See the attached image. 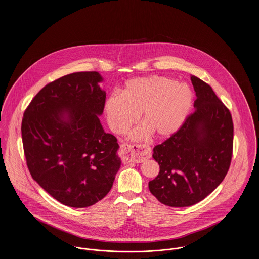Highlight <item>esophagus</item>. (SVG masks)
Instances as JSON below:
<instances>
[{
	"instance_id": "obj_1",
	"label": "esophagus",
	"mask_w": 259,
	"mask_h": 259,
	"mask_svg": "<svg viewBox=\"0 0 259 259\" xmlns=\"http://www.w3.org/2000/svg\"><path fill=\"white\" fill-rule=\"evenodd\" d=\"M122 154L126 155L127 159L134 163H142L151 157V151L145 145H121Z\"/></svg>"
}]
</instances>
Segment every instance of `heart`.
<instances>
[{
	"instance_id": "heart-1",
	"label": "heart",
	"mask_w": 259,
	"mask_h": 259,
	"mask_svg": "<svg viewBox=\"0 0 259 259\" xmlns=\"http://www.w3.org/2000/svg\"><path fill=\"white\" fill-rule=\"evenodd\" d=\"M193 100V92L186 83L163 76L141 77L125 82L121 95L110 96L104 112L115 134L125 133L141 113L144 124L133 132L131 137L141 139L154 134L158 138H166L184 123Z\"/></svg>"
}]
</instances>
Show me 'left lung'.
<instances>
[{
  "mask_svg": "<svg viewBox=\"0 0 259 259\" xmlns=\"http://www.w3.org/2000/svg\"><path fill=\"white\" fill-rule=\"evenodd\" d=\"M195 112L153 149L160 172L149 190L162 204L181 207L204 200L222 182L231 163L234 126L230 111L211 87L191 76Z\"/></svg>",
  "mask_w": 259,
  "mask_h": 259,
  "instance_id": "1",
  "label": "left lung"
}]
</instances>
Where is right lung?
Instances as JSON below:
<instances>
[{
	"label": "right lung",
	"mask_w": 259,
	"mask_h": 259,
	"mask_svg": "<svg viewBox=\"0 0 259 259\" xmlns=\"http://www.w3.org/2000/svg\"><path fill=\"white\" fill-rule=\"evenodd\" d=\"M98 72H77L48 83L24 112L21 135L28 169L59 203L87 207L111 190L121 166L117 138L98 116L106 93Z\"/></svg>",
	"instance_id": "add662e5"
}]
</instances>
